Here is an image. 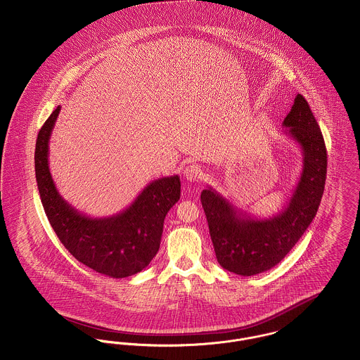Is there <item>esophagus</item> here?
<instances>
[{
  "instance_id": "1",
  "label": "esophagus",
  "mask_w": 360,
  "mask_h": 360,
  "mask_svg": "<svg viewBox=\"0 0 360 360\" xmlns=\"http://www.w3.org/2000/svg\"><path fill=\"white\" fill-rule=\"evenodd\" d=\"M184 175L191 182H198L202 178V169H201L200 166H197V165H191V166H188L185 169Z\"/></svg>"
}]
</instances>
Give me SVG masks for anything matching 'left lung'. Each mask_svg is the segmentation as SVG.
Segmentation results:
<instances>
[{"instance_id": "1", "label": "left lung", "mask_w": 360, "mask_h": 360, "mask_svg": "<svg viewBox=\"0 0 360 360\" xmlns=\"http://www.w3.org/2000/svg\"><path fill=\"white\" fill-rule=\"evenodd\" d=\"M303 155V169L287 207L269 219L238 211L216 191L201 193L217 262L240 276L258 275L277 265L307 230L318 211L326 179L325 141L307 101L297 94L283 121Z\"/></svg>"}]
</instances>
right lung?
Wrapping results in <instances>:
<instances>
[{
    "label": "right lung",
    "mask_w": 360,
    "mask_h": 360,
    "mask_svg": "<svg viewBox=\"0 0 360 360\" xmlns=\"http://www.w3.org/2000/svg\"><path fill=\"white\" fill-rule=\"evenodd\" d=\"M61 107L43 124L35 147V175L43 208L61 243L88 268L114 278L141 272L156 255L167 212L181 197L178 175L152 181L125 211L88 217L68 204L49 169V140Z\"/></svg>",
    "instance_id": "add662e5"
}]
</instances>
